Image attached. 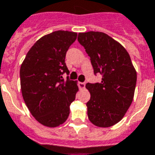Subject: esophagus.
Wrapping results in <instances>:
<instances>
[{
	"label": "esophagus",
	"mask_w": 155,
	"mask_h": 155,
	"mask_svg": "<svg viewBox=\"0 0 155 155\" xmlns=\"http://www.w3.org/2000/svg\"><path fill=\"white\" fill-rule=\"evenodd\" d=\"M79 88L81 89V90H84L85 88V82H79Z\"/></svg>",
	"instance_id": "esophagus-1"
}]
</instances>
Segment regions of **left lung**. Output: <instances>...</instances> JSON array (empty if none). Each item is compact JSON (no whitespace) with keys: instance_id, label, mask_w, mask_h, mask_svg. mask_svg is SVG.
<instances>
[{"instance_id":"obj_1","label":"left lung","mask_w":155,"mask_h":155,"mask_svg":"<svg viewBox=\"0 0 155 155\" xmlns=\"http://www.w3.org/2000/svg\"><path fill=\"white\" fill-rule=\"evenodd\" d=\"M79 43L91 58L100 83H87L91 93L86 103L88 118L94 125L108 127L120 122L132 104L137 72L123 46L101 32H80Z\"/></svg>"}]
</instances>
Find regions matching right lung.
Segmentation results:
<instances>
[{
  "instance_id": "right-lung-1",
  "label": "right lung",
  "mask_w": 155,
  "mask_h": 155,
  "mask_svg": "<svg viewBox=\"0 0 155 155\" xmlns=\"http://www.w3.org/2000/svg\"><path fill=\"white\" fill-rule=\"evenodd\" d=\"M77 33L55 31L42 37L28 52L20 69L22 97L34 118L44 126L55 127L64 123L70 106L79 91L77 82L64 80L70 74L65 64L69 48Z\"/></svg>"
}]
</instances>
